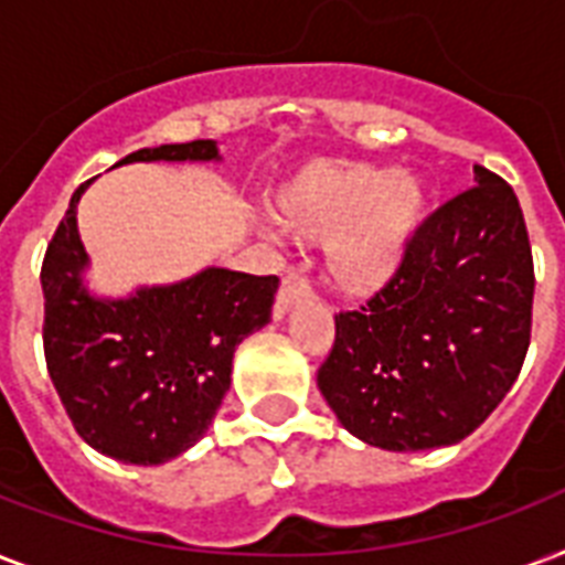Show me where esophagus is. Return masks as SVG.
<instances>
[{
	"label": "esophagus",
	"mask_w": 565,
	"mask_h": 565,
	"mask_svg": "<svg viewBox=\"0 0 565 565\" xmlns=\"http://www.w3.org/2000/svg\"><path fill=\"white\" fill-rule=\"evenodd\" d=\"M305 299H310V284L301 275H287L281 281V290H278V299H275V317H287Z\"/></svg>",
	"instance_id": "obj_1"
}]
</instances>
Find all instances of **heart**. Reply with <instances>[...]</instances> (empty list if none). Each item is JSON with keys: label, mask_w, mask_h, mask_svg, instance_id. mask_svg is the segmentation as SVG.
Wrapping results in <instances>:
<instances>
[{"label": "heart", "mask_w": 565, "mask_h": 565, "mask_svg": "<svg viewBox=\"0 0 565 565\" xmlns=\"http://www.w3.org/2000/svg\"><path fill=\"white\" fill-rule=\"evenodd\" d=\"M430 202L434 193L416 170L313 161L275 190L273 211L299 239L326 243V269L337 290L366 299L398 278Z\"/></svg>", "instance_id": "heart-1"}]
</instances>
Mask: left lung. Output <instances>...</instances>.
I'll use <instances>...</instances> for the list:
<instances>
[{
  "mask_svg": "<svg viewBox=\"0 0 565 565\" xmlns=\"http://www.w3.org/2000/svg\"><path fill=\"white\" fill-rule=\"evenodd\" d=\"M472 190L430 213L407 264L337 317L319 390L349 434L386 451L469 437L525 363L534 257L519 199L475 167Z\"/></svg>",
  "mask_w": 565,
  "mask_h": 565,
  "instance_id": "obj_1",
  "label": "left lung"
}]
</instances>
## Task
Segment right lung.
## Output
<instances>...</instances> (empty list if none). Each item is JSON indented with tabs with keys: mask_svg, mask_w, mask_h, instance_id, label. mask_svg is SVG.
<instances>
[{
	"mask_svg": "<svg viewBox=\"0 0 565 565\" xmlns=\"http://www.w3.org/2000/svg\"><path fill=\"white\" fill-rule=\"evenodd\" d=\"M220 161L216 140H193L140 149L117 167ZM90 184L70 199L40 273L49 377L87 446L119 463L161 466L204 437L228 393L234 349L273 319L278 278L204 266L102 296L78 234Z\"/></svg>",
	"mask_w": 565,
	"mask_h": 565,
	"instance_id": "obj_1",
	"label": "right lung"
}]
</instances>
